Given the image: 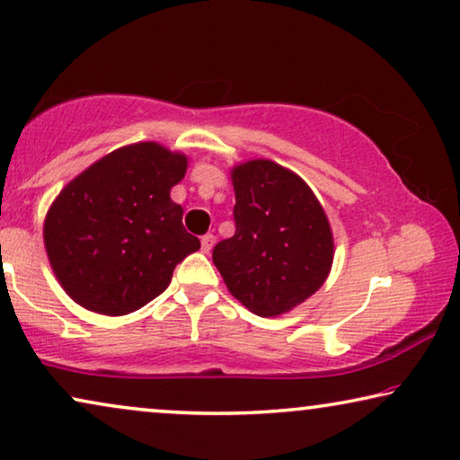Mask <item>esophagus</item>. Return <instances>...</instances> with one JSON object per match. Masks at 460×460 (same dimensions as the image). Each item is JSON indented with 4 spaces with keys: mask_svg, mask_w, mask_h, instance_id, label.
Here are the masks:
<instances>
[{
    "mask_svg": "<svg viewBox=\"0 0 460 460\" xmlns=\"http://www.w3.org/2000/svg\"><path fill=\"white\" fill-rule=\"evenodd\" d=\"M213 243H216V236H213V234H205L203 238H200V247H203V253H209V251L213 249Z\"/></svg>",
    "mask_w": 460,
    "mask_h": 460,
    "instance_id": "esophagus-1",
    "label": "esophagus"
}]
</instances>
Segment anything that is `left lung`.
<instances>
[{"instance_id": "obj_1", "label": "left lung", "mask_w": 460, "mask_h": 460, "mask_svg": "<svg viewBox=\"0 0 460 460\" xmlns=\"http://www.w3.org/2000/svg\"><path fill=\"white\" fill-rule=\"evenodd\" d=\"M232 238L213 249L228 291L260 316H279L318 291L332 263V232L310 186L268 159L232 169Z\"/></svg>"}]
</instances>
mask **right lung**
Instances as JSON below:
<instances>
[{
  "mask_svg": "<svg viewBox=\"0 0 460 460\" xmlns=\"http://www.w3.org/2000/svg\"><path fill=\"white\" fill-rule=\"evenodd\" d=\"M188 161L156 142L115 150L62 188L43 224L56 279L85 310L123 316L165 291L200 249L169 190Z\"/></svg>",
  "mask_w": 460,
  "mask_h": 460,
  "instance_id": "add662e5",
  "label": "right lung"
}]
</instances>
